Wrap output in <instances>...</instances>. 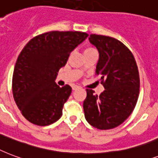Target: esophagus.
I'll list each match as a JSON object with an SVG mask.
<instances>
[{"instance_id": "obj_1", "label": "esophagus", "mask_w": 158, "mask_h": 158, "mask_svg": "<svg viewBox=\"0 0 158 158\" xmlns=\"http://www.w3.org/2000/svg\"><path fill=\"white\" fill-rule=\"evenodd\" d=\"M79 86H78V85H73V90H77V89H79Z\"/></svg>"}]
</instances>
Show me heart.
Segmentation results:
<instances>
[{"label": "heart", "mask_w": 158, "mask_h": 158, "mask_svg": "<svg viewBox=\"0 0 158 158\" xmlns=\"http://www.w3.org/2000/svg\"><path fill=\"white\" fill-rule=\"evenodd\" d=\"M92 51H96L94 48H91V47H88V48H85V50H84V52H92ZM83 71V68L81 69V72H82Z\"/></svg>", "instance_id": "heart-1"}]
</instances>
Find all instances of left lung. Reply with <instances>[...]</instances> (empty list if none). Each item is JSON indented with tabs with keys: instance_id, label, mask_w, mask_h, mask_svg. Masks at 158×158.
Segmentation results:
<instances>
[{
	"instance_id": "8db88e82",
	"label": "left lung",
	"mask_w": 158,
	"mask_h": 158,
	"mask_svg": "<svg viewBox=\"0 0 158 158\" xmlns=\"http://www.w3.org/2000/svg\"><path fill=\"white\" fill-rule=\"evenodd\" d=\"M89 40L99 52L96 73L105 90L97 96L86 89L85 119L96 129H114L126 120L136 106L140 87L138 66L131 51L114 38L90 35Z\"/></svg>"
}]
</instances>
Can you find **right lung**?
Returning <instances> with one entry per match:
<instances>
[{
  "mask_svg": "<svg viewBox=\"0 0 158 158\" xmlns=\"http://www.w3.org/2000/svg\"><path fill=\"white\" fill-rule=\"evenodd\" d=\"M88 37L78 31H51L29 40L17 58L12 78L14 100L30 123L49 125L58 120L72 87H59L57 73L71 52Z\"/></svg>",
  "mask_w": 158,
  "mask_h": 158,
  "instance_id": "obj_1",
  "label": "right lung"
}]
</instances>
